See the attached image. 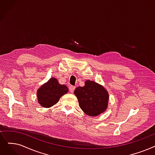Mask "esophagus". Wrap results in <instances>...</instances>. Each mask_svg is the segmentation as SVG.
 <instances>
[{
	"label": "esophagus",
	"instance_id": "esophagus-1",
	"mask_svg": "<svg viewBox=\"0 0 155 155\" xmlns=\"http://www.w3.org/2000/svg\"><path fill=\"white\" fill-rule=\"evenodd\" d=\"M75 89V86H73V85H70L69 87V91H70V92L73 93L74 92V90Z\"/></svg>",
	"mask_w": 155,
	"mask_h": 155
}]
</instances>
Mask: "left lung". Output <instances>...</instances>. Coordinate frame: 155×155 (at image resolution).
Instances as JSON below:
<instances>
[{
	"mask_svg": "<svg viewBox=\"0 0 155 155\" xmlns=\"http://www.w3.org/2000/svg\"><path fill=\"white\" fill-rule=\"evenodd\" d=\"M79 106L87 115L95 117L104 112L107 106L109 95L101 85L87 80L84 87H78L74 91Z\"/></svg>",
	"mask_w": 155,
	"mask_h": 155,
	"instance_id": "8db88e82",
	"label": "left lung"
}]
</instances>
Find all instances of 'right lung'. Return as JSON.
Listing matches in <instances>:
<instances>
[{"label": "right lung", "mask_w": 155, "mask_h": 155, "mask_svg": "<svg viewBox=\"0 0 155 155\" xmlns=\"http://www.w3.org/2000/svg\"><path fill=\"white\" fill-rule=\"evenodd\" d=\"M68 91V87L65 85L59 84L56 78H51L38 90V103L44 107H51L56 104L60 97Z\"/></svg>", "instance_id": "add662e5"}]
</instances>
